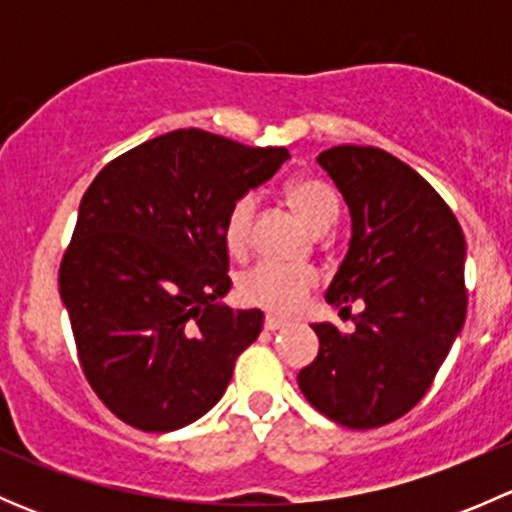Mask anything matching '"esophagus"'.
<instances>
[{
    "instance_id": "1",
    "label": "esophagus",
    "mask_w": 512,
    "mask_h": 512,
    "mask_svg": "<svg viewBox=\"0 0 512 512\" xmlns=\"http://www.w3.org/2000/svg\"><path fill=\"white\" fill-rule=\"evenodd\" d=\"M285 327H287V319L275 317V314H267L265 317V329H270V332H277V329H285Z\"/></svg>"
}]
</instances>
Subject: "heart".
Here are the masks:
<instances>
[{
    "mask_svg": "<svg viewBox=\"0 0 512 512\" xmlns=\"http://www.w3.org/2000/svg\"><path fill=\"white\" fill-rule=\"evenodd\" d=\"M287 200L302 223L314 232H327L339 218L337 193L317 178H297L289 183ZM257 198L252 193L240 195L232 203L225 218V245L232 255H242L250 245L252 218H255ZM319 277L312 267H289L275 262H260L242 272L237 282V294L250 307L267 312L289 314L309 297L317 287Z\"/></svg>",
    "mask_w": 512,
    "mask_h": 512,
    "instance_id": "b5f03b06",
    "label": "heart"
}]
</instances>
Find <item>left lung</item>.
I'll list each match as a JSON object with an SVG mask.
<instances>
[{"label": "left lung", "mask_w": 512, "mask_h": 512, "mask_svg": "<svg viewBox=\"0 0 512 512\" xmlns=\"http://www.w3.org/2000/svg\"><path fill=\"white\" fill-rule=\"evenodd\" d=\"M322 165L352 213V242L327 302L356 329L312 324L319 354L299 371L304 399L347 428L396 421L423 399L466 322V237L411 165L374 146H334Z\"/></svg>", "instance_id": "obj_1"}]
</instances>
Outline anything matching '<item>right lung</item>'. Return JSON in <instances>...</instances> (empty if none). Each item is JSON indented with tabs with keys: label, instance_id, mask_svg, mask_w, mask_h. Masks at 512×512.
<instances>
[{
	"label": "right lung",
	"instance_id": "1",
	"mask_svg": "<svg viewBox=\"0 0 512 512\" xmlns=\"http://www.w3.org/2000/svg\"><path fill=\"white\" fill-rule=\"evenodd\" d=\"M287 148L180 128L103 165L59 270L79 364L121 421L165 433L208 414L260 309H230L225 218L270 180Z\"/></svg>",
	"mask_w": 512,
	"mask_h": 512
}]
</instances>
